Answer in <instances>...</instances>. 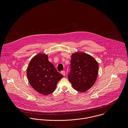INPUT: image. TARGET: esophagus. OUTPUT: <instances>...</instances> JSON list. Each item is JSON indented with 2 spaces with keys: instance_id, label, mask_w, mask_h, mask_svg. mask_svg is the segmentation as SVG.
I'll list each match as a JSON object with an SVG mask.
<instances>
[{
  "instance_id": "esophagus-1",
  "label": "esophagus",
  "mask_w": 128,
  "mask_h": 128,
  "mask_svg": "<svg viewBox=\"0 0 128 128\" xmlns=\"http://www.w3.org/2000/svg\"><path fill=\"white\" fill-rule=\"evenodd\" d=\"M61 73H62V75H64V76H65V75H66V72H65V71H62L61 72Z\"/></svg>"
}]
</instances>
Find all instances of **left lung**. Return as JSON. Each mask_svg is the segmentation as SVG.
<instances>
[{
  "mask_svg": "<svg viewBox=\"0 0 128 128\" xmlns=\"http://www.w3.org/2000/svg\"><path fill=\"white\" fill-rule=\"evenodd\" d=\"M68 78L74 89L85 92L94 85L98 77V64L91 55L84 52L73 53Z\"/></svg>",
  "mask_w": 128,
  "mask_h": 128,
  "instance_id": "8db88e82",
  "label": "left lung"
}]
</instances>
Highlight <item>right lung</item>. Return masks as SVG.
<instances>
[{
  "mask_svg": "<svg viewBox=\"0 0 128 128\" xmlns=\"http://www.w3.org/2000/svg\"><path fill=\"white\" fill-rule=\"evenodd\" d=\"M26 75L31 86L45 96L55 91L56 84L63 77L49 61L48 55L44 53H38L32 58L27 68Z\"/></svg>",
  "mask_w": 128,
  "mask_h": 128,
  "instance_id": "right-lung-1",
  "label": "right lung"
}]
</instances>
